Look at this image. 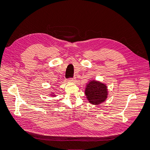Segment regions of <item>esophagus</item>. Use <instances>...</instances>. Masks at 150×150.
I'll return each instance as SVG.
<instances>
[{
	"instance_id": "obj_1",
	"label": "esophagus",
	"mask_w": 150,
	"mask_h": 150,
	"mask_svg": "<svg viewBox=\"0 0 150 150\" xmlns=\"http://www.w3.org/2000/svg\"><path fill=\"white\" fill-rule=\"evenodd\" d=\"M69 80L71 81H72V82H75V81H76V78L74 77V78H70Z\"/></svg>"
}]
</instances>
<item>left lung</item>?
Returning a JSON list of instances; mask_svg holds the SVG:
<instances>
[{"label": "left lung", "mask_w": 150, "mask_h": 150, "mask_svg": "<svg viewBox=\"0 0 150 150\" xmlns=\"http://www.w3.org/2000/svg\"><path fill=\"white\" fill-rule=\"evenodd\" d=\"M85 94L90 103L98 105L103 102L107 98V87L99 81L92 80L87 84Z\"/></svg>", "instance_id": "left-lung-1"}]
</instances>
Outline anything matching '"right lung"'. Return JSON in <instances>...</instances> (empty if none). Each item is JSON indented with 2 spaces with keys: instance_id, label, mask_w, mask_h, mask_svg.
I'll list each match as a JSON object with an SVG mask.
<instances>
[{
  "instance_id": "right-lung-1",
  "label": "right lung",
  "mask_w": 150,
  "mask_h": 150,
  "mask_svg": "<svg viewBox=\"0 0 150 150\" xmlns=\"http://www.w3.org/2000/svg\"><path fill=\"white\" fill-rule=\"evenodd\" d=\"M52 95H53V94H52Z\"/></svg>"
}]
</instances>
